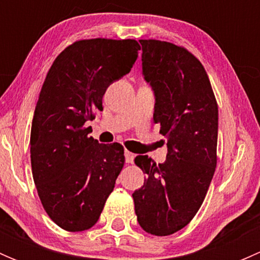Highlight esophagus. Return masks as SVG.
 <instances>
[{"label":"esophagus","instance_id":"34e87169","mask_svg":"<svg viewBox=\"0 0 260 260\" xmlns=\"http://www.w3.org/2000/svg\"><path fill=\"white\" fill-rule=\"evenodd\" d=\"M124 157H125V162H127V164H132L133 159H135V154H133L132 152L127 151V149L124 151Z\"/></svg>","mask_w":260,"mask_h":260}]
</instances>
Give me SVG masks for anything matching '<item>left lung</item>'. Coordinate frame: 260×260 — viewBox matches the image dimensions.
<instances>
[{
  "instance_id": "8db88e82",
  "label": "left lung",
  "mask_w": 260,
  "mask_h": 260,
  "mask_svg": "<svg viewBox=\"0 0 260 260\" xmlns=\"http://www.w3.org/2000/svg\"><path fill=\"white\" fill-rule=\"evenodd\" d=\"M142 75L153 90L154 123L167 140L166 161L137 156L147 175L132 193L141 228L166 237L185 228L205 199L216 167L217 104L203 64L187 50L140 40Z\"/></svg>"
}]
</instances>
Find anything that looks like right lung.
Listing matches in <instances>:
<instances>
[{
	"label": "right lung",
	"mask_w": 260,
	"mask_h": 260,
	"mask_svg": "<svg viewBox=\"0 0 260 260\" xmlns=\"http://www.w3.org/2000/svg\"><path fill=\"white\" fill-rule=\"evenodd\" d=\"M136 40L91 39L68 46L50 68L31 124L30 153L36 190L50 219L68 232L98 221L124 165L119 143L88 137L107 88L131 72Z\"/></svg>",
	"instance_id": "1"
}]
</instances>
